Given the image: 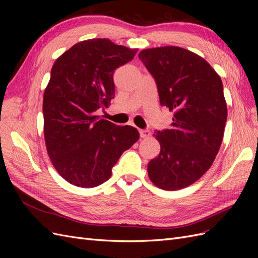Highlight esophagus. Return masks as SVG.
I'll return each mask as SVG.
<instances>
[{
	"mask_svg": "<svg viewBox=\"0 0 258 258\" xmlns=\"http://www.w3.org/2000/svg\"><path fill=\"white\" fill-rule=\"evenodd\" d=\"M140 136H141V138L151 137V131L148 129H141L140 130Z\"/></svg>",
	"mask_w": 258,
	"mask_h": 258,
	"instance_id": "esophagus-1",
	"label": "esophagus"
}]
</instances>
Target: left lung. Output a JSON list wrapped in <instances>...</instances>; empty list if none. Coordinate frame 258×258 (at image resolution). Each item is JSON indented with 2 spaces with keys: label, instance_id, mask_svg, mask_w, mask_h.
Instances as JSON below:
<instances>
[{
  "label": "left lung",
  "instance_id": "8db88e82",
  "mask_svg": "<svg viewBox=\"0 0 258 258\" xmlns=\"http://www.w3.org/2000/svg\"><path fill=\"white\" fill-rule=\"evenodd\" d=\"M139 58L160 104L174 112L171 127L156 131L160 153L148 162V176L161 189L184 188L207 172L221 147L227 120L222 80L204 58L176 46L143 49Z\"/></svg>",
  "mask_w": 258,
  "mask_h": 258
}]
</instances>
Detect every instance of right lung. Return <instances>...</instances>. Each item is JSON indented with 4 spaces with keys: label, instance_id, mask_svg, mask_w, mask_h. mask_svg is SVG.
<instances>
[{
    "label": "right lung",
    "instance_id": "1",
    "mask_svg": "<svg viewBox=\"0 0 258 258\" xmlns=\"http://www.w3.org/2000/svg\"><path fill=\"white\" fill-rule=\"evenodd\" d=\"M138 49L108 38L75 44L54 62L44 92V137L52 165L66 181L91 188L106 182L121 154L140 138L131 126L100 119L115 96V70Z\"/></svg>",
    "mask_w": 258,
    "mask_h": 258
}]
</instances>
